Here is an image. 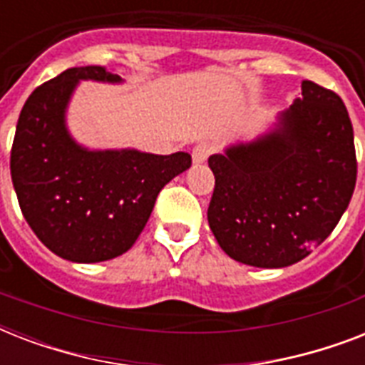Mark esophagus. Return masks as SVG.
Returning a JSON list of instances; mask_svg holds the SVG:
<instances>
[{"label":"esophagus","mask_w":365,"mask_h":365,"mask_svg":"<svg viewBox=\"0 0 365 365\" xmlns=\"http://www.w3.org/2000/svg\"><path fill=\"white\" fill-rule=\"evenodd\" d=\"M214 151V145L210 142H199L193 148V163L195 165H200V163H205L210 153Z\"/></svg>","instance_id":"1"}]
</instances>
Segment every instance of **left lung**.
Wrapping results in <instances>:
<instances>
[{
	"mask_svg": "<svg viewBox=\"0 0 365 365\" xmlns=\"http://www.w3.org/2000/svg\"><path fill=\"white\" fill-rule=\"evenodd\" d=\"M208 223L229 257L252 267L294 265L328 239L356 185L354 132L343 100L312 81L250 143L212 155Z\"/></svg>",
	"mask_w": 365,
	"mask_h": 365,
	"instance_id": "left-lung-1",
	"label": "left lung"
}]
</instances>
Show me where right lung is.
Returning <instances> with one entry per match:
<instances>
[{"mask_svg": "<svg viewBox=\"0 0 365 365\" xmlns=\"http://www.w3.org/2000/svg\"><path fill=\"white\" fill-rule=\"evenodd\" d=\"M81 79L121 81L102 66H83L37 87L16 123L11 178L20 210L37 239L68 261L98 263L132 248L160 189L187 170L191 155L81 148L64 121Z\"/></svg>", "mask_w": 365, "mask_h": 365, "instance_id": "1", "label": "right lung"}]
</instances>
